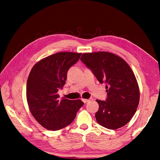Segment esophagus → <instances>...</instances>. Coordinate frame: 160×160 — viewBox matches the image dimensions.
Masks as SVG:
<instances>
[{"label":"esophagus","mask_w":160,"mask_h":160,"mask_svg":"<svg viewBox=\"0 0 160 160\" xmlns=\"http://www.w3.org/2000/svg\"><path fill=\"white\" fill-rule=\"evenodd\" d=\"M82 101H83L85 103H86L87 102H88L89 101H90V99H82Z\"/></svg>","instance_id":"1"}]
</instances>
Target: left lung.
<instances>
[{"label":"left lung","instance_id":"1","mask_svg":"<svg viewBox=\"0 0 160 160\" xmlns=\"http://www.w3.org/2000/svg\"><path fill=\"white\" fill-rule=\"evenodd\" d=\"M81 61L100 83L106 84L107 99L96 100L99 104L97 122L109 129L124 126L135 114L139 101L138 84L131 67L122 58L109 52L83 53Z\"/></svg>","mask_w":160,"mask_h":160}]
</instances>
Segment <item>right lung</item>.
I'll list each match as a JSON object with an SVG mask.
<instances>
[{"mask_svg": "<svg viewBox=\"0 0 160 160\" xmlns=\"http://www.w3.org/2000/svg\"><path fill=\"white\" fill-rule=\"evenodd\" d=\"M81 53L60 52L33 66L27 83V99L33 117L43 128L56 131L71 124L83 105L80 99H59L57 92L65 84L67 71Z\"/></svg>", "mask_w": 160, "mask_h": 160, "instance_id": "obj_1", "label": "right lung"}]
</instances>
